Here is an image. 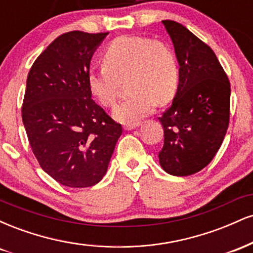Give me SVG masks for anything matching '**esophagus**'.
<instances>
[{
  "label": "esophagus",
  "mask_w": 253,
  "mask_h": 253,
  "mask_svg": "<svg viewBox=\"0 0 253 253\" xmlns=\"http://www.w3.org/2000/svg\"><path fill=\"white\" fill-rule=\"evenodd\" d=\"M138 126H139V123H136V124H125L124 128L127 129V130H130V129L135 128V127H138Z\"/></svg>",
  "instance_id": "obj_1"
}]
</instances>
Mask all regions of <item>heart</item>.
Wrapping results in <instances>:
<instances>
[{
  "mask_svg": "<svg viewBox=\"0 0 253 253\" xmlns=\"http://www.w3.org/2000/svg\"><path fill=\"white\" fill-rule=\"evenodd\" d=\"M103 65L88 72V88L103 107L117 101L121 82L132 94L113 110L117 120L136 124L170 102L179 83L178 64L168 45L149 37H119L106 47Z\"/></svg>",
  "mask_w": 253,
  "mask_h": 253,
  "instance_id": "heart-1",
  "label": "heart"
}]
</instances>
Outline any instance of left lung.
Returning <instances> with one entry per match:
<instances>
[{"label":"left lung","mask_w":253,"mask_h":253,"mask_svg":"<svg viewBox=\"0 0 253 253\" xmlns=\"http://www.w3.org/2000/svg\"><path fill=\"white\" fill-rule=\"evenodd\" d=\"M179 64V83L159 119L164 145L159 163L168 173L189 176L211 163L229 123L231 85L213 50L179 22L162 21Z\"/></svg>","instance_id":"left-lung-1"}]
</instances>
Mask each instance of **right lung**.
<instances>
[{
    "instance_id": "1",
    "label": "right lung",
    "mask_w": 253,
    "mask_h": 253,
    "mask_svg": "<svg viewBox=\"0 0 253 253\" xmlns=\"http://www.w3.org/2000/svg\"><path fill=\"white\" fill-rule=\"evenodd\" d=\"M107 34H60L28 72L22 102L28 141L42 169L66 187L100 182L123 133L92 100L86 81L92 52Z\"/></svg>"
}]
</instances>
